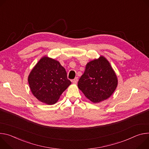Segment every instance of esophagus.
I'll use <instances>...</instances> for the list:
<instances>
[{
  "instance_id": "obj_1",
  "label": "esophagus",
  "mask_w": 149,
  "mask_h": 149,
  "mask_svg": "<svg viewBox=\"0 0 149 149\" xmlns=\"http://www.w3.org/2000/svg\"><path fill=\"white\" fill-rule=\"evenodd\" d=\"M77 80H78V78H77V77H75L73 80H72L73 84H77Z\"/></svg>"
}]
</instances>
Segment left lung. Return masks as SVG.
<instances>
[{
  "label": "left lung",
  "mask_w": 149,
  "mask_h": 149,
  "mask_svg": "<svg viewBox=\"0 0 149 149\" xmlns=\"http://www.w3.org/2000/svg\"><path fill=\"white\" fill-rule=\"evenodd\" d=\"M118 80L108 60L101 56L86 64L78 81V88L90 101L97 103L109 97L116 89Z\"/></svg>",
  "instance_id": "left-lung-1"
}]
</instances>
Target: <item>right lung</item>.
Returning <instances> with one entry per match:
<instances>
[{
	"instance_id": "add662e5",
	"label": "right lung",
	"mask_w": 149,
	"mask_h": 149,
	"mask_svg": "<svg viewBox=\"0 0 149 149\" xmlns=\"http://www.w3.org/2000/svg\"><path fill=\"white\" fill-rule=\"evenodd\" d=\"M28 83L32 94L39 101L52 105L58 101L71 81L58 61L44 57L31 72Z\"/></svg>"
}]
</instances>
